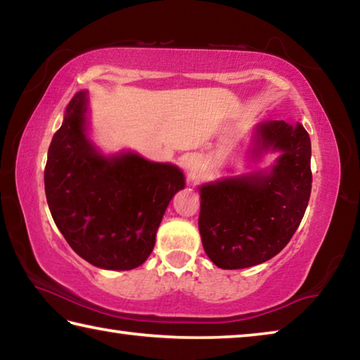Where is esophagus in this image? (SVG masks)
<instances>
[{
    "label": "esophagus",
    "instance_id": "34e87169",
    "mask_svg": "<svg viewBox=\"0 0 360 360\" xmlns=\"http://www.w3.org/2000/svg\"><path fill=\"white\" fill-rule=\"evenodd\" d=\"M200 163H202V160H200V157H197V155L187 157V160H186V169H187L188 173H191L192 178H195V174L198 173Z\"/></svg>",
    "mask_w": 360,
    "mask_h": 360
}]
</instances>
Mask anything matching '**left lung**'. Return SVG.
<instances>
[{
    "mask_svg": "<svg viewBox=\"0 0 360 360\" xmlns=\"http://www.w3.org/2000/svg\"><path fill=\"white\" fill-rule=\"evenodd\" d=\"M252 155L279 152L270 173L224 178L200 187L198 229L205 252L225 270L254 266L283 251L311 193V141L302 124L262 122Z\"/></svg>",
    "mask_w": 360,
    "mask_h": 360,
    "instance_id": "obj_1",
    "label": "left lung"
}]
</instances>
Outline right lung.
Listing matches in <instances>:
<instances>
[{
    "instance_id": "add662e5",
    "label": "right lung",
    "mask_w": 360,
    "mask_h": 360,
    "mask_svg": "<svg viewBox=\"0 0 360 360\" xmlns=\"http://www.w3.org/2000/svg\"><path fill=\"white\" fill-rule=\"evenodd\" d=\"M87 94L70 101L49 146L44 187L65 240L105 270H131L149 257L167 206L186 181L178 167L135 152L105 157L87 136Z\"/></svg>"
}]
</instances>
